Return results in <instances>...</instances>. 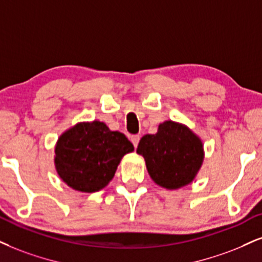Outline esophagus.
Returning <instances> with one entry per match:
<instances>
[{"label": "esophagus", "mask_w": 262, "mask_h": 262, "mask_svg": "<svg viewBox=\"0 0 262 262\" xmlns=\"http://www.w3.org/2000/svg\"><path fill=\"white\" fill-rule=\"evenodd\" d=\"M140 136H138V135H134V136H131V142H132V144H134V147L135 148H137V146H138V142H140Z\"/></svg>", "instance_id": "1"}]
</instances>
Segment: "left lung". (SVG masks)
<instances>
[{"label":"left lung","mask_w":262,"mask_h":262,"mask_svg":"<svg viewBox=\"0 0 262 262\" xmlns=\"http://www.w3.org/2000/svg\"><path fill=\"white\" fill-rule=\"evenodd\" d=\"M137 153L146 160L151 180L166 189L189 185L204 160L203 142L192 130L175 121H164L156 135L141 138Z\"/></svg>","instance_id":"8db88e82"}]
</instances>
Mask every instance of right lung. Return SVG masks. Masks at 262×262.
Masks as SVG:
<instances>
[{"label": "right lung", "mask_w": 262, "mask_h": 262, "mask_svg": "<svg viewBox=\"0 0 262 262\" xmlns=\"http://www.w3.org/2000/svg\"><path fill=\"white\" fill-rule=\"evenodd\" d=\"M134 144L104 122H79L58 138L56 170L64 182L79 192H98L111 182L125 154Z\"/></svg>", "instance_id": "1"}]
</instances>
